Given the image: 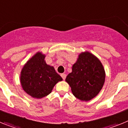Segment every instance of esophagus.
<instances>
[{"mask_svg": "<svg viewBox=\"0 0 128 128\" xmlns=\"http://www.w3.org/2000/svg\"><path fill=\"white\" fill-rule=\"evenodd\" d=\"M61 76H62V78H63V80H65V78H66V74H61Z\"/></svg>", "mask_w": 128, "mask_h": 128, "instance_id": "obj_1", "label": "esophagus"}]
</instances>
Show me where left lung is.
<instances>
[{"label": "left lung", "instance_id": "left-lung-1", "mask_svg": "<svg viewBox=\"0 0 128 128\" xmlns=\"http://www.w3.org/2000/svg\"><path fill=\"white\" fill-rule=\"evenodd\" d=\"M72 70L65 81L76 98L88 101L99 93L104 83L105 71L98 58L88 52H82Z\"/></svg>", "mask_w": 128, "mask_h": 128}]
</instances>
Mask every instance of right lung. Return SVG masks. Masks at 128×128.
Returning <instances> with one entry per match:
<instances>
[{
    "label": "right lung",
    "instance_id": "1",
    "mask_svg": "<svg viewBox=\"0 0 128 128\" xmlns=\"http://www.w3.org/2000/svg\"><path fill=\"white\" fill-rule=\"evenodd\" d=\"M45 57L41 52H37L26 63L20 74L24 90L37 99L49 94L55 84L63 80L54 67L46 63Z\"/></svg>",
    "mask_w": 128,
    "mask_h": 128
}]
</instances>
